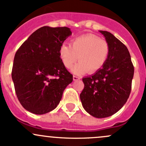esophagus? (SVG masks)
I'll return each mask as SVG.
<instances>
[{
	"label": "esophagus",
	"mask_w": 146,
	"mask_h": 146,
	"mask_svg": "<svg viewBox=\"0 0 146 146\" xmlns=\"http://www.w3.org/2000/svg\"><path fill=\"white\" fill-rule=\"evenodd\" d=\"M79 79H80V77H79V76L74 75L73 76V80L74 81H77V80H79Z\"/></svg>",
	"instance_id": "esophagus-1"
}]
</instances>
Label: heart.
<instances>
[{
	"label": "heart",
	"instance_id": "1",
	"mask_svg": "<svg viewBox=\"0 0 146 146\" xmlns=\"http://www.w3.org/2000/svg\"><path fill=\"white\" fill-rule=\"evenodd\" d=\"M110 47L106 40L94 34H85L71 40V46L61 45L59 54L63 65L71 68L72 72L82 74L88 72L94 73L103 67L108 59Z\"/></svg>",
	"mask_w": 146,
	"mask_h": 146
}]
</instances>
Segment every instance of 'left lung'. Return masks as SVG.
I'll return each instance as SVG.
<instances>
[{"label":"left lung","instance_id":"1","mask_svg":"<svg viewBox=\"0 0 146 146\" xmlns=\"http://www.w3.org/2000/svg\"><path fill=\"white\" fill-rule=\"evenodd\" d=\"M99 32L109 45V55L100 70L82 79L84 88L80 99L88 114L105 118L118 112L127 101L134 68L125 45L108 31Z\"/></svg>","mask_w":146,"mask_h":146}]
</instances>
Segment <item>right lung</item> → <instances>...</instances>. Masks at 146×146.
I'll use <instances>...</instances> for the list:
<instances>
[{
	"label": "right lung",
	"mask_w": 146,
	"mask_h": 146,
	"mask_svg": "<svg viewBox=\"0 0 146 146\" xmlns=\"http://www.w3.org/2000/svg\"><path fill=\"white\" fill-rule=\"evenodd\" d=\"M72 31L68 27L45 26L34 31L14 58L12 79L16 95L25 110L36 115L53 110L73 76L60 57L61 45Z\"/></svg>",
	"instance_id": "1"
}]
</instances>
